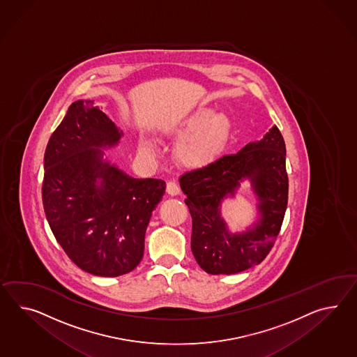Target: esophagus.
<instances>
[{"label": "esophagus", "mask_w": 357, "mask_h": 357, "mask_svg": "<svg viewBox=\"0 0 357 357\" xmlns=\"http://www.w3.org/2000/svg\"><path fill=\"white\" fill-rule=\"evenodd\" d=\"M166 192H167L170 196H176V195L181 192V188H179V185L175 182H167V184H166Z\"/></svg>", "instance_id": "34e87169"}]
</instances>
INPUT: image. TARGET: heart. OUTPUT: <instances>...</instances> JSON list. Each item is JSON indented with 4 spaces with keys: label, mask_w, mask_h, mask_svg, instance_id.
<instances>
[{
    "label": "heart",
    "mask_w": 357,
    "mask_h": 357,
    "mask_svg": "<svg viewBox=\"0 0 357 357\" xmlns=\"http://www.w3.org/2000/svg\"><path fill=\"white\" fill-rule=\"evenodd\" d=\"M232 130V122L226 114H214L208 107H201L170 128V134L181 142L176 148L179 160L187 165H202L211 161L225 149ZM140 149L155 153L153 140L142 137Z\"/></svg>",
    "instance_id": "heart-1"
}]
</instances>
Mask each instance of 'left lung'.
I'll return each instance as SVG.
<instances>
[{
	"mask_svg": "<svg viewBox=\"0 0 357 357\" xmlns=\"http://www.w3.org/2000/svg\"><path fill=\"white\" fill-rule=\"evenodd\" d=\"M287 148L273 126L258 142L236 153L185 172L179 178L192 217L191 249L202 270L211 275L238 273L259 264L276 241L287 211ZM243 178L252 183L260 219L245 233L231 234L220 217V204Z\"/></svg>",
	"mask_w": 357,
	"mask_h": 357,
	"instance_id": "1",
	"label": "left lung"
}]
</instances>
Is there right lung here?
I'll return each mask as SVG.
<instances>
[{
  "mask_svg": "<svg viewBox=\"0 0 357 357\" xmlns=\"http://www.w3.org/2000/svg\"><path fill=\"white\" fill-rule=\"evenodd\" d=\"M122 131L93 100L70 105L44 157L43 204L52 234L70 261L103 278L129 273L144 252L161 179H137L103 158Z\"/></svg>",
  "mask_w": 357,
  "mask_h": 357,
  "instance_id": "obj_1",
  "label": "right lung"
}]
</instances>
